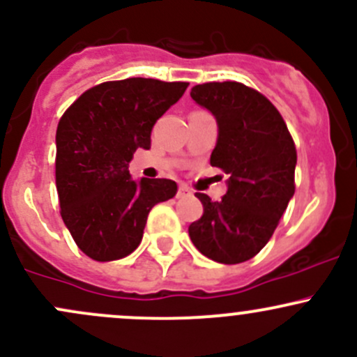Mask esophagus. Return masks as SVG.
Here are the masks:
<instances>
[{"label":"esophagus","mask_w":357,"mask_h":357,"mask_svg":"<svg viewBox=\"0 0 357 357\" xmlns=\"http://www.w3.org/2000/svg\"><path fill=\"white\" fill-rule=\"evenodd\" d=\"M176 197H178V198H188V197H191V191L186 188V186H179Z\"/></svg>","instance_id":"obj_1"}]
</instances>
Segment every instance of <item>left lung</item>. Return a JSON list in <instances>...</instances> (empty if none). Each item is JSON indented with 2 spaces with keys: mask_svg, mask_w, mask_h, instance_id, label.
<instances>
[{
  "mask_svg": "<svg viewBox=\"0 0 357 357\" xmlns=\"http://www.w3.org/2000/svg\"><path fill=\"white\" fill-rule=\"evenodd\" d=\"M190 96L215 118L210 164L229 174L220 202L195 193L204 213L190 224V238L210 260L241 264L267 245L294 195V142L273 104L246 85L210 82Z\"/></svg>",
  "mask_w": 357,
  "mask_h": 357,
  "instance_id": "1",
  "label": "left lung"
}]
</instances>
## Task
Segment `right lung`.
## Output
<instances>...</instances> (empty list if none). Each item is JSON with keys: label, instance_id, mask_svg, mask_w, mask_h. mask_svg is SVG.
<instances>
[{"label": "right lung", "instance_id": "add662e5", "mask_svg": "<svg viewBox=\"0 0 357 357\" xmlns=\"http://www.w3.org/2000/svg\"><path fill=\"white\" fill-rule=\"evenodd\" d=\"M186 82L126 78L82 93L56 130V190L65 226L97 261L128 257L150 208L178 191L171 179H133L137 149H150L157 119L185 93Z\"/></svg>", "mask_w": 357, "mask_h": 357}]
</instances>
